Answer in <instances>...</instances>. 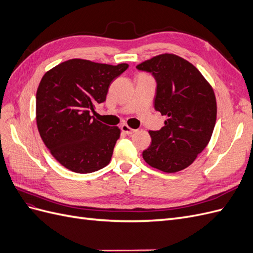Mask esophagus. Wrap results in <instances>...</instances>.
<instances>
[{
    "label": "esophagus",
    "instance_id": "esophagus-1",
    "mask_svg": "<svg viewBox=\"0 0 253 253\" xmlns=\"http://www.w3.org/2000/svg\"><path fill=\"white\" fill-rule=\"evenodd\" d=\"M121 131L122 132H124V133H126V135H131V134H133L135 131H136V129H134V128H132V127H129L127 125H122L121 126Z\"/></svg>",
    "mask_w": 253,
    "mask_h": 253
}]
</instances>
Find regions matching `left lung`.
Instances as JSON below:
<instances>
[{
	"label": "left lung",
	"instance_id": "left-lung-1",
	"mask_svg": "<svg viewBox=\"0 0 253 253\" xmlns=\"http://www.w3.org/2000/svg\"><path fill=\"white\" fill-rule=\"evenodd\" d=\"M157 82L154 108L167 116L159 131H149L144 162L166 173L186 169L208 145L216 121V98L197 68L174 53H162L136 66Z\"/></svg>",
	"mask_w": 253,
	"mask_h": 253
}]
</instances>
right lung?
<instances>
[{"instance_id": "obj_1", "label": "right lung", "mask_w": 253, "mask_h": 253, "mask_svg": "<svg viewBox=\"0 0 253 253\" xmlns=\"http://www.w3.org/2000/svg\"><path fill=\"white\" fill-rule=\"evenodd\" d=\"M127 67L71 59L44 74L36 96L38 131L66 169L85 174L110 164L120 128L102 124L90 113L105 101L112 81Z\"/></svg>"}]
</instances>
